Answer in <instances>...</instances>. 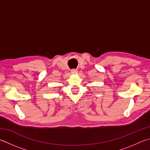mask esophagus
I'll return each mask as SVG.
<instances>
[{"label": "esophagus", "mask_w": 150, "mask_h": 150, "mask_svg": "<svg viewBox=\"0 0 150 150\" xmlns=\"http://www.w3.org/2000/svg\"><path fill=\"white\" fill-rule=\"evenodd\" d=\"M71 73H73V74H75V73H77L78 72V71H77V69H71Z\"/></svg>", "instance_id": "1"}]
</instances>
